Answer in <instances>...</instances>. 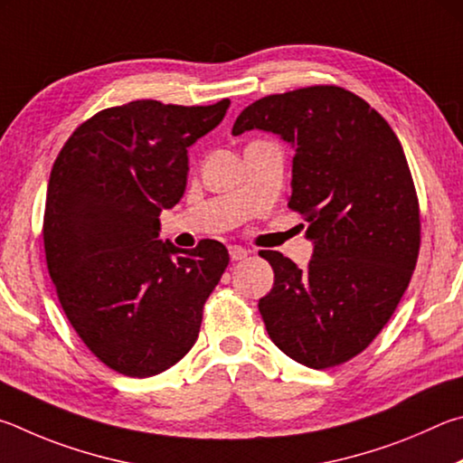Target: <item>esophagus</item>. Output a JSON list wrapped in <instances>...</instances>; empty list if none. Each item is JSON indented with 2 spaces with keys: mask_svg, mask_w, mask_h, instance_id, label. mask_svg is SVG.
<instances>
[{
  "mask_svg": "<svg viewBox=\"0 0 463 463\" xmlns=\"http://www.w3.org/2000/svg\"><path fill=\"white\" fill-rule=\"evenodd\" d=\"M250 252L246 248H241V246H230V258L233 262H238V260H244V258L248 256Z\"/></svg>",
  "mask_w": 463,
  "mask_h": 463,
  "instance_id": "1",
  "label": "esophagus"
}]
</instances>
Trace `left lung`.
I'll return each mask as SVG.
<instances>
[{"mask_svg":"<svg viewBox=\"0 0 463 463\" xmlns=\"http://www.w3.org/2000/svg\"><path fill=\"white\" fill-rule=\"evenodd\" d=\"M250 129L295 148L288 207L305 215L313 241L307 270L260 252L274 270L258 303L266 331L307 368L339 366L380 334L415 270L419 201L402 146L376 109L334 85L262 97L232 134Z\"/></svg>","mask_w":463,"mask_h":463,"instance_id":"obj_1","label":"left lung"}]
</instances>
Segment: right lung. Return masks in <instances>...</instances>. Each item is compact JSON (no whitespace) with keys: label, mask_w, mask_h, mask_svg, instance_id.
<instances>
[{"label":"right lung","mask_w":463,"mask_h":463,"mask_svg":"<svg viewBox=\"0 0 463 463\" xmlns=\"http://www.w3.org/2000/svg\"><path fill=\"white\" fill-rule=\"evenodd\" d=\"M205 108L154 99L103 109L54 160L44 252L62 311L105 366L148 378L199 337L205 305L230 262L222 241L181 250L158 240L162 209L186 189V148L223 119Z\"/></svg>","instance_id":"obj_1"}]
</instances>
